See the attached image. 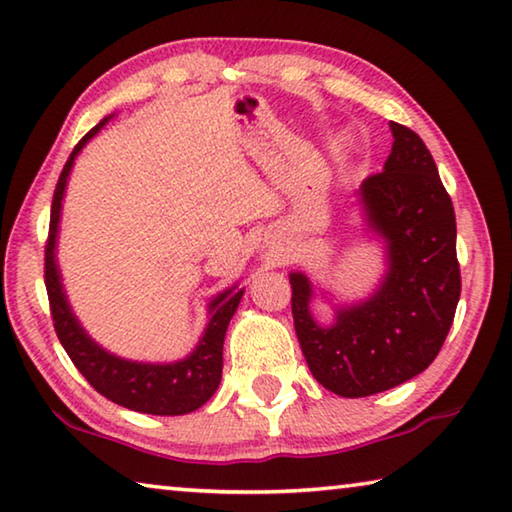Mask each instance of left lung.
I'll return each instance as SVG.
<instances>
[{"label":"left lung","mask_w":512,"mask_h":512,"mask_svg":"<svg viewBox=\"0 0 512 512\" xmlns=\"http://www.w3.org/2000/svg\"><path fill=\"white\" fill-rule=\"evenodd\" d=\"M384 171L357 198L370 235L384 241L386 273L368 298L334 305V323L311 314L314 284L291 273V311L311 375L341 397H368L420 375L443 348L461 298L456 216L418 133L391 121ZM320 291V289H318ZM320 296L332 302L329 293Z\"/></svg>","instance_id":"left-lung-1"}]
</instances>
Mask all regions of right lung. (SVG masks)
<instances>
[{"instance_id": "add662e5", "label": "right lung", "mask_w": 512, "mask_h": 512, "mask_svg": "<svg viewBox=\"0 0 512 512\" xmlns=\"http://www.w3.org/2000/svg\"><path fill=\"white\" fill-rule=\"evenodd\" d=\"M103 117L92 131L76 144L69 155L63 171H60L54 203H51V223H49V241L45 250V284L49 293V307L58 341L63 345L69 359L79 368L81 375L90 381L94 391L108 397L124 409L151 415H185L210 400L221 384L223 370V339L235 311L244 298V289L232 284L230 289L221 291L207 305V325L196 348L185 359L171 363H146L131 361L106 348L92 339L79 323V318L69 305L67 293L63 287V275L58 268V223L60 210H63V198L67 189L69 173H72L76 155L83 151L94 135L108 124Z\"/></svg>"}]
</instances>
